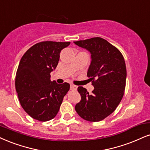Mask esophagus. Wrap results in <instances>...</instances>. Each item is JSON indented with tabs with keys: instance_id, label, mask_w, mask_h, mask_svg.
<instances>
[{
	"instance_id": "1",
	"label": "esophagus",
	"mask_w": 150,
	"mask_h": 150,
	"mask_svg": "<svg viewBox=\"0 0 150 150\" xmlns=\"http://www.w3.org/2000/svg\"><path fill=\"white\" fill-rule=\"evenodd\" d=\"M70 89H71V90H77V86H75V85L71 84V86H70Z\"/></svg>"
}]
</instances>
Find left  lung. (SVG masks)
Segmentation results:
<instances>
[{"mask_svg":"<svg viewBox=\"0 0 150 150\" xmlns=\"http://www.w3.org/2000/svg\"><path fill=\"white\" fill-rule=\"evenodd\" d=\"M74 43L91 53L87 76L95 88L89 94L83 87H79L81 100L75 110L87 121H101L114 112L123 97L127 78L125 59L117 48L99 37Z\"/></svg>","mask_w":150,"mask_h":150,"instance_id":"left-lung-1","label":"left lung"}]
</instances>
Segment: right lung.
I'll list each match as a JSON object with an SVG mask.
<instances>
[{
	"label": "right lung",
	"instance_id": "1",
	"mask_svg": "<svg viewBox=\"0 0 150 150\" xmlns=\"http://www.w3.org/2000/svg\"><path fill=\"white\" fill-rule=\"evenodd\" d=\"M70 42L46 41L37 43L24 53L16 74L15 87L23 110L33 119L46 122L54 118L69 91L68 83L51 81L61 50Z\"/></svg>",
	"mask_w": 150,
	"mask_h": 150
}]
</instances>
